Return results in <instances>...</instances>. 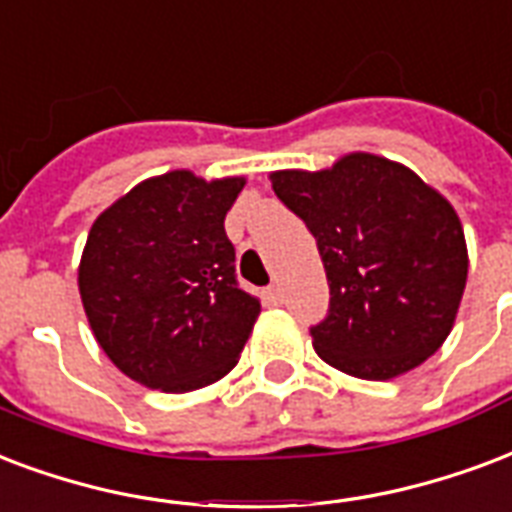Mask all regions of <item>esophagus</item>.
Returning a JSON list of instances; mask_svg holds the SVG:
<instances>
[{
	"label": "esophagus",
	"instance_id": "1",
	"mask_svg": "<svg viewBox=\"0 0 512 512\" xmlns=\"http://www.w3.org/2000/svg\"><path fill=\"white\" fill-rule=\"evenodd\" d=\"M263 298H265V303H268V306H279V303H282V287H279V284H271V287H265Z\"/></svg>",
	"mask_w": 512,
	"mask_h": 512
}]
</instances>
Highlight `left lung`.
I'll return each instance as SVG.
<instances>
[{
    "label": "left lung",
    "mask_w": 512,
    "mask_h": 512,
    "mask_svg": "<svg viewBox=\"0 0 512 512\" xmlns=\"http://www.w3.org/2000/svg\"><path fill=\"white\" fill-rule=\"evenodd\" d=\"M273 193L317 239L330 308L314 349L349 376L386 381L419 368L454 327L467 244L454 206L403 163L370 152L333 169L273 171Z\"/></svg>",
    "instance_id": "obj_1"
}]
</instances>
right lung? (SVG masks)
I'll return each mask as SVG.
<instances>
[{
    "mask_svg": "<svg viewBox=\"0 0 512 512\" xmlns=\"http://www.w3.org/2000/svg\"><path fill=\"white\" fill-rule=\"evenodd\" d=\"M244 177L169 171L96 217L77 271L85 317L109 360L163 392L228 376L260 300L239 287L225 214Z\"/></svg>",
    "mask_w": 512,
    "mask_h": 512,
    "instance_id": "right-lung-1",
    "label": "right lung"
}]
</instances>
